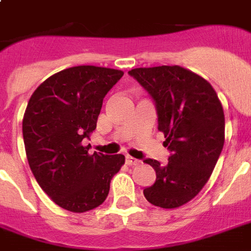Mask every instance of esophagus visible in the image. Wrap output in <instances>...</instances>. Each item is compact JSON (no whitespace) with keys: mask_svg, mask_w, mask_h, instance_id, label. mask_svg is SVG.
<instances>
[{"mask_svg":"<svg viewBox=\"0 0 251 251\" xmlns=\"http://www.w3.org/2000/svg\"><path fill=\"white\" fill-rule=\"evenodd\" d=\"M125 163L127 165H135V164H138V163H139V160H137V159H134V157L129 156V155H126Z\"/></svg>","mask_w":251,"mask_h":251,"instance_id":"obj_1","label":"esophagus"}]
</instances>
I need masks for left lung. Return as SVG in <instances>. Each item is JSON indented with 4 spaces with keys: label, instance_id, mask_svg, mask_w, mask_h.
Masks as SVG:
<instances>
[{
    "label": "left lung",
    "instance_id": "obj_1",
    "mask_svg": "<svg viewBox=\"0 0 251 251\" xmlns=\"http://www.w3.org/2000/svg\"><path fill=\"white\" fill-rule=\"evenodd\" d=\"M152 98L157 129L171 151L168 164L146 159L156 181L143 190L151 204L176 208L194 198L210 178L224 146L226 118L222 102L208 82L181 66L130 70Z\"/></svg>",
    "mask_w": 251,
    "mask_h": 251
}]
</instances>
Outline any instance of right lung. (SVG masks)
Wrapping results in <instances>:
<instances>
[{"mask_svg":"<svg viewBox=\"0 0 251 251\" xmlns=\"http://www.w3.org/2000/svg\"><path fill=\"white\" fill-rule=\"evenodd\" d=\"M121 70L74 66L45 79L29 99L23 141L29 168L45 194L65 210L86 212L108 197L125 156L88 153L90 138L108 91Z\"/></svg>","mask_w":251,"mask_h":251,"instance_id":"obj_1","label":"right lung"}]
</instances>
